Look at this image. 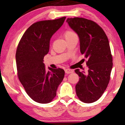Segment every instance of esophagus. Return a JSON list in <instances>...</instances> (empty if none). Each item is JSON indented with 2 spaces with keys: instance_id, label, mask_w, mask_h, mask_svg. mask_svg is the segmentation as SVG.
<instances>
[{
  "instance_id": "34e87169",
  "label": "esophagus",
  "mask_w": 125,
  "mask_h": 125,
  "mask_svg": "<svg viewBox=\"0 0 125 125\" xmlns=\"http://www.w3.org/2000/svg\"><path fill=\"white\" fill-rule=\"evenodd\" d=\"M64 71H65V73H67V74H69V73H71L73 72V70H71V69H66L64 70Z\"/></svg>"
}]
</instances>
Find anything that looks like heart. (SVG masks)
Masks as SVG:
<instances>
[{
	"instance_id": "1",
	"label": "heart",
	"mask_w": 125,
	"mask_h": 125,
	"mask_svg": "<svg viewBox=\"0 0 125 125\" xmlns=\"http://www.w3.org/2000/svg\"><path fill=\"white\" fill-rule=\"evenodd\" d=\"M63 36H64L66 41H68V40L71 39V38L77 37V34L71 30H67V31H64Z\"/></svg>"
}]
</instances>
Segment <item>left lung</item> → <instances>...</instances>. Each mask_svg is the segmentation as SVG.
Returning a JSON list of instances; mask_svg holds the SVG:
<instances>
[{"label": "left lung", "instance_id": "left-lung-1", "mask_svg": "<svg viewBox=\"0 0 125 125\" xmlns=\"http://www.w3.org/2000/svg\"><path fill=\"white\" fill-rule=\"evenodd\" d=\"M66 22L78 34L80 52L87 59L88 72H75L80 77L75 86L80 101L92 103L101 97L110 79L113 58L108 38L100 26L82 17L68 18Z\"/></svg>", "mask_w": 125, "mask_h": 125}]
</instances>
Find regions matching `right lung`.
Masks as SVG:
<instances>
[{
    "label": "right lung",
    "instance_id": "add662e5",
    "mask_svg": "<svg viewBox=\"0 0 125 125\" xmlns=\"http://www.w3.org/2000/svg\"><path fill=\"white\" fill-rule=\"evenodd\" d=\"M66 17L35 22L22 36L16 52L17 76L28 95L41 104L49 103L56 96L64 78L62 68L46 70L44 56L48 53L52 35L61 27Z\"/></svg>",
    "mask_w": 125,
    "mask_h": 125
}]
</instances>
